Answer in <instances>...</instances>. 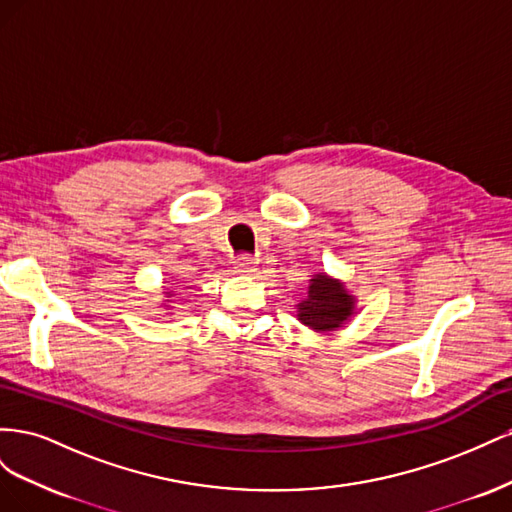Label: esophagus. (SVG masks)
Returning a JSON list of instances; mask_svg holds the SVG:
<instances>
[{
	"label": "esophagus",
	"mask_w": 512,
	"mask_h": 512,
	"mask_svg": "<svg viewBox=\"0 0 512 512\" xmlns=\"http://www.w3.org/2000/svg\"><path fill=\"white\" fill-rule=\"evenodd\" d=\"M256 265H258V260L254 256H250V254H243V256L235 258V271L239 275H254L256 273Z\"/></svg>",
	"instance_id": "esophagus-1"
}]
</instances>
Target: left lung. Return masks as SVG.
I'll return each mask as SVG.
<instances>
[{"instance_id":"8db88e82","label":"left lung","mask_w":512,"mask_h":512,"mask_svg":"<svg viewBox=\"0 0 512 512\" xmlns=\"http://www.w3.org/2000/svg\"><path fill=\"white\" fill-rule=\"evenodd\" d=\"M356 297L346 288V282L329 273L312 275L307 297L297 303V320L316 333L339 331L359 312Z\"/></svg>"}]
</instances>
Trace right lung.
Segmentation results:
<instances>
[{
	"mask_svg": "<svg viewBox=\"0 0 512 512\" xmlns=\"http://www.w3.org/2000/svg\"><path fill=\"white\" fill-rule=\"evenodd\" d=\"M173 297H175V290H166L164 292V301L160 303L164 309H168V312H170V309H173Z\"/></svg>",
	"mask_w": 512,
	"mask_h": 512,
	"instance_id": "obj_1",
	"label": "right lung"
}]
</instances>
